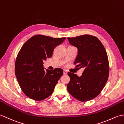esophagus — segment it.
<instances>
[{"mask_svg":"<svg viewBox=\"0 0 124 124\" xmlns=\"http://www.w3.org/2000/svg\"><path fill=\"white\" fill-rule=\"evenodd\" d=\"M67 74V71L66 70H64V75H66V74Z\"/></svg>","mask_w":124,"mask_h":124,"instance_id":"34e87169","label":"esophagus"}]
</instances>
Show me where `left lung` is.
<instances>
[{
    "mask_svg": "<svg viewBox=\"0 0 124 124\" xmlns=\"http://www.w3.org/2000/svg\"><path fill=\"white\" fill-rule=\"evenodd\" d=\"M69 42L77 48L78 53L74 64L76 67L83 68L81 76L68 73L70 81L68 92L79 101H86L100 94L108 81L109 66L104 46L97 37L83 35L68 38Z\"/></svg>",
    "mask_w": 124,
    "mask_h": 124,
    "instance_id": "1",
    "label": "left lung"
}]
</instances>
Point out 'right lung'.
I'll return each mask as SVG.
<instances>
[{"mask_svg": "<svg viewBox=\"0 0 124 124\" xmlns=\"http://www.w3.org/2000/svg\"><path fill=\"white\" fill-rule=\"evenodd\" d=\"M65 39V38L34 35L21 48L15 62V75L21 89L27 97L41 101L53 93L63 70L55 68L45 70L43 61L50 58L54 48Z\"/></svg>", "mask_w": 124, "mask_h": 124, "instance_id": "add662e5", "label": "right lung"}]
</instances>
